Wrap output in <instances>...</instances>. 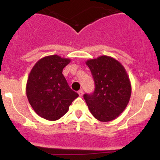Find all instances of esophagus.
I'll list each match as a JSON object with an SVG mask.
<instances>
[{
  "instance_id": "esophagus-1",
  "label": "esophagus",
  "mask_w": 160,
  "mask_h": 160,
  "mask_svg": "<svg viewBox=\"0 0 160 160\" xmlns=\"http://www.w3.org/2000/svg\"><path fill=\"white\" fill-rule=\"evenodd\" d=\"M78 94L80 97L82 96V95H83V91H82V89H80V90L78 91Z\"/></svg>"
}]
</instances>
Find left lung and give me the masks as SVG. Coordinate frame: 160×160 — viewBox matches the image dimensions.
I'll use <instances>...</instances> for the list:
<instances>
[{
	"label": "left lung",
	"mask_w": 160,
	"mask_h": 160,
	"mask_svg": "<svg viewBox=\"0 0 160 160\" xmlns=\"http://www.w3.org/2000/svg\"><path fill=\"white\" fill-rule=\"evenodd\" d=\"M95 81L91 95H83L89 111L101 122L115 120L129 102L132 86L123 65L114 58L101 56L86 62Z\"/></svg>",
	"instance_id": "1"
}]
</instances>
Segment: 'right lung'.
<instances>
[{"mask_svg": "<svg viewBox=\"0 0 160 160\" xmlns=\"http://www.w3.org/2000/svg\"><path fill=\"white\" fill-rule=\"evenodd\" d=\"M71 62L58 55L40 58L33 66L26 83L29 104L38 115L56 121L68 111L79 95L69 87L62 70Z\"/></svg>", "mask_w": 160, "mask_h": 160, "instance_id": "1", "label": "right lung"}]
</instances>
